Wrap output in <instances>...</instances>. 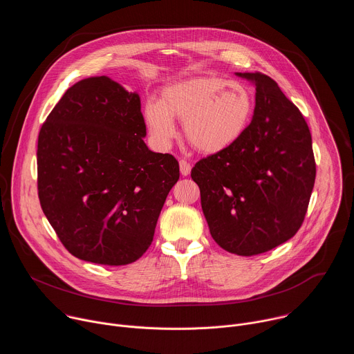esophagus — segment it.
Instances as JSON below:
<instances>
[{"mask_svg": "<svg viewBox=\"0 0 354 354\" xmlns=\"http://www.w3.org/2000/svg\"><path fill=\"white\" fill-rule=\"evenodd\" d=\"M179 169H180L182 176H187V175L190 174V171H192V165H190L189 161L180 160V161H179Z\"/></svg>", "mask_w": 354, "mask_h": 354, "instance_id": "1", "label": "esophagus"}]
</instances>
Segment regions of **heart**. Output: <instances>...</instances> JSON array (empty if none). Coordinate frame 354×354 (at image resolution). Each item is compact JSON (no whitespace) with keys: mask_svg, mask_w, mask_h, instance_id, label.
Wrapping results in <instances>:
<instances>
[{"mask_svg":"<svg viewBox=\"0 0 354 354\" xmlns=\"http://www.w3.org/2000/svg\"><path fill=\"white\" fill-rule=\"evenodd\" d=\"M254 112V95L236 81L196 77L164 88L161 104L148 102L145 123L160 145L176 136L174 119L183 123L187 142L203 154H220L248 129Z\"/></svg>","mask_w":354,"mask_h":354,"instance_id":"b5f03b06","label":"heart"}]
</instances>
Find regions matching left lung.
Wrapping results in <instances>:
<instances>
[{
  "instance_id": "left-lung-1",
  "label": "left lung",
  "mask_w": 354,
  "mask_h": 354,
  "mask_svg": "<svg viewBox=\"0 0 354 354\" xmlns=\"http://www.w3.org/2000/svg\"><path fill=\"white\" fill-rule=\"evenodd\" d=\"M236 75L255 85L254 118L234 145L196 162L190 175L213 239L231 254L254 257L297 234L317 168L308 124L276 81Z\"/></svg>"
}]
</instances>
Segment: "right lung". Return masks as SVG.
Wrapping results in <instances>:
<instances>
[{
	"label": "right lung",
	"instance_id": "1",
	"mask_svg": "<svg viewBox=\"0 0 354 354\" xmlns=\"http://www.w3.org/2000/svg\"><path fill=\"white\" fill-rule=\"evenodd\" d=\"M145 134L138 93L105 75L68 88L43 123L40 206L75 258L129 265L153 242L179 164L148 149Z\"/></svg>",
	"mask_w": 354,
	"mask_h": 354
}]
</instances>
